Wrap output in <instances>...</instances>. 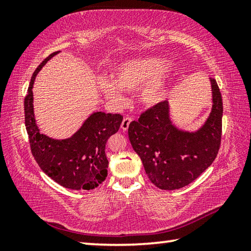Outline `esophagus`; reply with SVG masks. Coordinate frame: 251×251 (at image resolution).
<instances>
[{
  "instance_id": "34e87169",
  "label": "esophagus",
  "mask_w": 251,
  "mask_h": 251,
  "mask_svg": "<svg viewBox=\"0 0 251 251\" xmlns=\"http://www.w3.org/2000/svg\"><path fill=\"white\" fill-rule=\"evenodd\" d=\"M131 121H133V118H131V117H125L124 120H123L122 125H121L122 129H123V130H127V129H128V127H129V124L131 123Z\"/></svg>"
}]
</instances>
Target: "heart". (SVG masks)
I'll return each instance as SVG.
<instances>
[{
	"label": "heart",
	"mask_w": 251,
	"mask_h": 251,
	"mask_svg": "<svg viewBox=\"0 0 251 251\" xmlns=\"http://www.w3.org/2000/svg\"><path fill=\"white\" fill-rule=\"evenodd\" d=\"M113 79L101 78L100 90L108 99L122 103V92L137 93L141 107L150 109L167 100L173 88L174 73L171 62L161 56L129 58L113 69Z\"/></svg>",
	"instance_id": "b5f03b06"
}]
</instances>
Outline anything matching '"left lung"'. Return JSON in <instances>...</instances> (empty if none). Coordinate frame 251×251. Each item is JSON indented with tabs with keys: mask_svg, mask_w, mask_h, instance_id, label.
Listing matches in <instances>:
<instances>
[{
	"mask_svg": "<svg viewBox=\"0 0 251 251\" xmlns=\"http://www.w3.org/2000/svg\"><path fill=\"white\" fill-rule=\"evenodd\" d=\"M211 85V110L196 130L174 124L171 105L165 100L142 114L128 127L129 142L141 157L150 180L164 190L189 185L210 166L222 139L223 99L217 82Z\"/></svg>",
	"mask_w": 251,
	"mask_h": 251,
	"instance_id": "obj_1",
	"label": "left lung"
}]
</instances>
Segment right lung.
<instances>
[{
	"label": "right lung",
	"instance_id": "right-lung-1",
	"mask_svg": "<svg viewBox=\"0 0 251 251\" xmlns=\"http://www.w3.org/2000/svg\"><path fill=\"white\" fill-rule=\"evenodd\" d=\"M58 53L46 57L32 75L24 100L25 127L32 154L46 175L65 188L91 190L107 177L106 143L120 129L123 116L94 112L69 138L55 139L42 134L34 116L33 85L42 67Z\"/></svg>",
	"mask_w": 251,
	"mask_h": 251
}]
</instances>
